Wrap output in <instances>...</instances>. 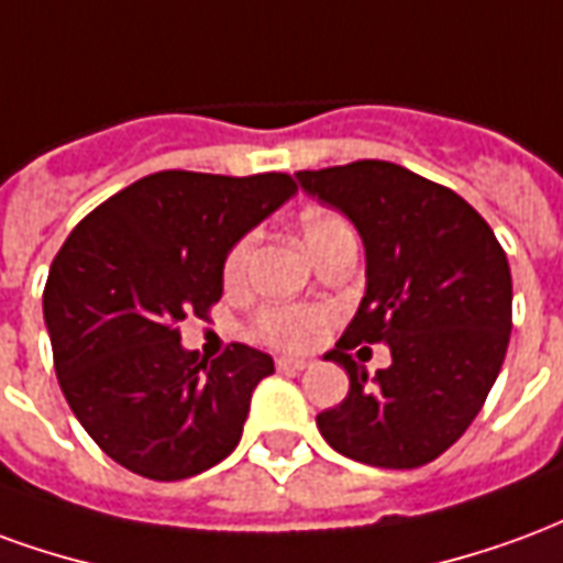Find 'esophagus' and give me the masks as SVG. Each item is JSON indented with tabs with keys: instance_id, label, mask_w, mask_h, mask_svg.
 <instances>
[{
	"instance_id": "esophagus-1",
	"label": "esophagus",
	"mask_w": 563,
	"mask_h": 563,
	"mask_svg": "<svg viewBox=\"0 0 563 563\" xmlns=\"http://www.w3.org/2000/svg\"><path fill=\"white\" fill-rule=\"evenodd\" d=\"M277 371H305L307 362L305 358H289V355H277Z\"/></svg>"
}]
</instances>
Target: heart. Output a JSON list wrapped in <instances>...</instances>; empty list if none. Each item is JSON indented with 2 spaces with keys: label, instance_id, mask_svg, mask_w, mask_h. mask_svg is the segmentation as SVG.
Instances as JSON below:
<instances>
[{
  "label": "heart",
  "instance_id": "heart-1",
  "mask_svg": "<svg viewBox=\"0 0 563 563\" xmlns=\"http://www.w3.org/2000/svg\"><path fill=\"white\" fill-rule=\"evenodd\" d=\"M350 225L341 220L338 213L329 210H307L301 217V238L310 253H317L319 246L331 241L334 234L346 232ZM250 256H253V234L238 238L229 253L222 258V283L229 289H238L246 280V271H250ZM325 313L319 307L307 305H271L262 307L253 322H250V334L262 343L271 346H283V350H301L307 343L317 338V331L322 329Z\"/></svg>",
  "mask_w": 563,
  "mask_h": 563
}]
</instances>
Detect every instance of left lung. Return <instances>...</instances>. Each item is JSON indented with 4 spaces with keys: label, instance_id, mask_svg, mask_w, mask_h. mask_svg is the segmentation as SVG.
<instances>
[{
    "label": "left lung",
    "instance_id": "left-lung-1",
    "mask_svg": "<svg viewBox=\"0 0 563 563\" xmlns=\"http://www.w3.org/2000/svg\"><path fill=\"white\" fill-rule=\"evenodd\" d=\"M298 184L350 217L367 258V289L325 358L350 374L319 434L371 467L413 471L443 455L483 410L509 331L512 277L492 225L446 186L395 162L298 172ZM389 342L393 365L371 380L345 353Z\"/></svg>",
    "mask_w": 563,
    "mask_h": 563
}]
</instances>
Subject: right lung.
<instances>
[{
    "label": "right lung",
    "mask_w": 563,
    "mask_h": 563,
    "mask_svg": "<svg viewBox=\"0 0 563 563\" xmlns=\"http://www.w3.org/2000/svg\"><path fill=\"white\" fill-rule=\"evenodd\" d=\"M298 186L289 174L156 172L75 225L51 265L44 322L59 389L84 431L126 471L174 483L220 464L274 358L232 343L198 362L186 317L208 319L229 246Z\"/></svg>",
    "instance_id": "right-lung-1"
}]
</instances>
